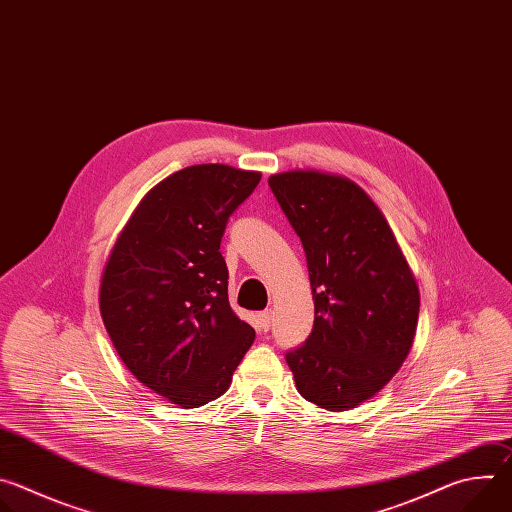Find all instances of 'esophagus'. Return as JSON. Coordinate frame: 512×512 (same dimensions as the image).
I'll list each match as a JSON object with an SVG mask.
<instances>
[{
    "instance_id": "1",
    "label": "esophagus",
    "mask_w": 512,
    "mask_h": 512,
    "mask_svg": "<svg viewBox=\"0 0 512 512\" xmlns=\"http://www.w3.org/2000/svg\"><path fill=\"white\" fill-rule=\"evenodd\" d=\"M271 328V310L259 312L257 314V330L259 332H267Z\"/></svg>"
}]
</instances>
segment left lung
I'll return each mask as SVG.
<instances>
[{"label":"left lung","mask_w":512,"mask_h":512,"mask_svg":"<svg viewBox=\"0 0 512 512\" xmlns=\"http://www.w3.org/2000/svg\"><path fill=\"white\" fill-rule=\"evenodd\" d=\"M302 241L314 328L285 352L304 399L348 411L379 393L407 358L419 289L375 202L354 182L320 172L269 178Z\"/></svg>","instance_id":"1"}]
</instances>
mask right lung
Listing matches in <instances>:
<instances>
[{"label":"right lung","mask_w":512,"mask_h":512,"mask_svg":"<svg viewBox=\"0 0 512 512\" xmlns=\"http://www.w3.org/2000/svg\"><path fill=\"white\" fill-rule=\"evenodd\" d=\"M259 172L184 168L148 192L101 281V316L139 383L192 409L221 397L255 340L229 304L221 239Z\"/></svg>","instance_id":"right-lung-1"}]
</instances>
